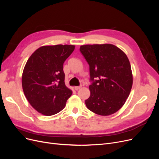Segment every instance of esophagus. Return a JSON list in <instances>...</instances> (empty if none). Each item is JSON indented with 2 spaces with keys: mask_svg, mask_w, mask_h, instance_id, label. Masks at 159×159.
Returning <instances> with one entry per match:
<instances>
[{
  "mask_svg": "<svg viewBox=\"0 0 159 159\" xmlns=\"http://www.w3.org/2000/svg\"><path fill=\"white\" fill-rule=\"evenodd\" d=\"M81 86H75V87H74V89H75V90L78 91V89H80L81 88Z\"/></svg>",
  "mask_w": 159,
  "mask_h": 159,
  "instance_id": "esophagus-1",
  "label": "esophagus"
}]
</instances>
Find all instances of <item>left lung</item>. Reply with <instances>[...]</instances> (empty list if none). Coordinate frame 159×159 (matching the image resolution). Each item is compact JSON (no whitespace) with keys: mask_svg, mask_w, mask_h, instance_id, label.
Listing matches in <instances>:
<instances>
[{"mask_svg":"<svg viewBox=\"0 0 159 159\" xmlns=\"http://www.w3.org/2000/svg\"><path fill=\"white\" fill-rule=\"evenodd\" d=\"M80 52L89 65V98L88 109L107 116L117 112L125 103L133 85V74L127 55L115 45L88 44Z\"/></svg>","mask_w":159,"mask_h":159,"instance_id":"1","label":"left lung"}]
</instances>
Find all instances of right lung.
I'll return each instance as SVG.
<instances>
[{
	"mask_svg": "<svg viewBox=\"0 0 159 159\" xmlns=\"http://www.w3.org/2000/svg\"><path fill=\"white\" fill-rule=\"evenodd\" d=\"M74 49V45L44 46L28 58L22 85L28 102L38 112L50 116L65 107L72 91L65 85L63 65Z\"/></svg>",
	"mask_w": 159,
	"mask_h": 159,
	"instance_id": "obj_1",
	"label": "right lung"
}]
</instances>
